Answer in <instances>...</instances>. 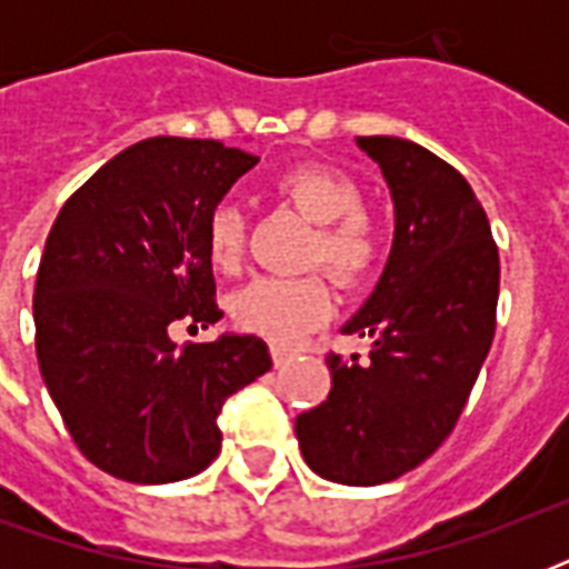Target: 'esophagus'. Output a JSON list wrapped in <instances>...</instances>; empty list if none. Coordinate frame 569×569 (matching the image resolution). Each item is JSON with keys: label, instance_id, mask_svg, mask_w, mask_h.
I'll return each instance as SVG.
<instances>
[{"label": "esophagus", "instance_id": "obj_1", "mask_svg": "<svg viewBox=\"0 0 569 569\" xmlns=\"http://www.w3.org/2000/svg\"><path fill=\"white\" fill-rule=\"evenodd\" d=\"M271 357H274V366L280 369V366H286L289 360H292V351H289V348H283V346H274V348H271Z\"/></svg>", "mask_w": 569, "mask_h": 569}]
</instances>
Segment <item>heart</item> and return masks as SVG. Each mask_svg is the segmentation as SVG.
I'll list each match as a JSON object with an SVG mask.
<instances>
[{"label": "heart", "mask_w": 569, "mask_h": 569, "mask_svg": "<svg viewBox=\"0 0 569 569\" xmlns=\"http://www.w3.org/2000/svg\"><path fill=\"white\" fill-rule=\"evenodd\" d=\"M277 191L319 223L310 244V262H325L337 280L360 286L378 271L383 241L363 212V191L346 173L319 164L292 168L277 180ZM248 223L239 206L223 200L206 218V257L218 271H236L244 257ZM232 319L248 333L292 346L333 310V292L321 271L295 277H257L232 295Z\"/></svg>", "instance_id": "obj_1"}]
</instances>
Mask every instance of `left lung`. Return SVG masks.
I'll return each mask as SVG.
<instances>
[{
  "label": "left lung",
  "instance_id": "1",
  "mask_svg": "<svg viewBox=\"0 0 569 569\" xmlns=\"http://www.w3.org/2000/svg\"><path fill=\"white\" fill-rule=\"evenodd\" d=\"M396 203V239L363 310L342 333L369 355H328V398L295 419L298 446L328 481L372 487L431 458L458 425L496 330L499 248L476 191L431 150L357 138Z\"/></svg>",
  "mask_w": 569,
  "mask_h": 569
}]
</instances>
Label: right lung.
Instances as JSON below:
<instances>
[{
	"instance_id": "obj_1",
	"label": "right lung",
	"mask_w": 569,
	"mask_h": 569,
	"mask_svg": "<svg viewBox=\"0 0 569 569\" xmlns=\"http://www.w3.org/2000/svg\"><path fill=\"white\" fill-rule=\"evenodd\" d=\"M259 159L200 138H147L106 162L58 212L34 283L38 366L93 467L132 485L203 472L223 401L271 369L259 337L177 346L214 303L206 218Z\"/></svg>"
}]
</instances>
